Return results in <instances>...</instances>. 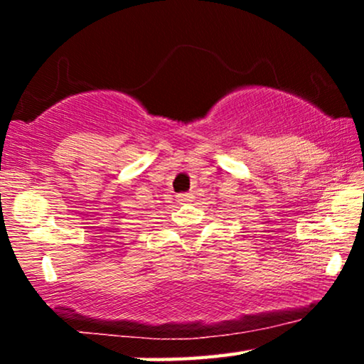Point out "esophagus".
<instances>
[{"instance_id": "obj_1", "label": "esophagus", "mask_w": 364, "mask_h": 364, "mask_svg": "<svg viewBox=\"0 0 364 364\" xmlns=\"http://www.w3.org/2000/svg\"><path fill=\"white\" fill-rule=\"evenodd\" d=\"M191 200H193V195L191 193H179L178 195V202H181V203L191 202Z\"/></svg>"}]
</instances>
